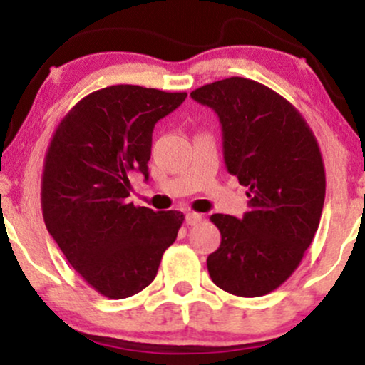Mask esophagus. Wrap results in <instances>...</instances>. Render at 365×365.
Wrapping results in <instances>:
<instances>
[{
	"instance_id": "34e87169",
	"label": "esophagus",
	"mask_w": 365,
	"mask_h": 365,
	"mask_svg": "<svg viewBox=\"0 0 365 365\" xmlns=\"http://www.w3.org/2000/svg\"><path fill=\"white\" fill-rule=\"evenodd\" d=\"M185 222H187V225H197V223L202 222V215H199V213H187Z\"/></svg>"
}]
</instances>
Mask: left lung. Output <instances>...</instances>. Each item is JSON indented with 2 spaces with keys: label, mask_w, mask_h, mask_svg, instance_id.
Masks as SVG:
<instances>
[{
  "label": "left lung",
  "mask_w": 365,
  "mask_h": 365,
  "mask_svg": "<svg viewBox=\"0 0 365 365\" xmlns=\"http://www.w3.org/2000/svg\"><path fill=\"white\" fill-rule=\"evenodd\" d=\"M218 114L227 170L247 187L242 220L216 213L222 234L207 256L220 289L256 298L277 289L314 241L326 197V170L305 118L277 91L246 78H227L190 93Z\"/></svg>",
  "instance_id": "8db88e82"
}]
</instances>
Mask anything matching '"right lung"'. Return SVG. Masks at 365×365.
Here are the masks:
<instances>
[{"instance_id": "1", "label": "right lung", "mask_w": 365, "mask_h": 365, "mask_svg": "<svg viewBox=\"0 0 365 365\" xmlns=\"http://www.w3.org/2000/svg\"><path fill=\"white\" fill-rule=\"evenodd\" d=\"M185 97L135 85L102 88L63 115L48 145L45 225L67 262L106 298L145 289L185 218L126 201L130 175L142 171L149 178L154 124Z\"/></svg>"}]
</instances>
